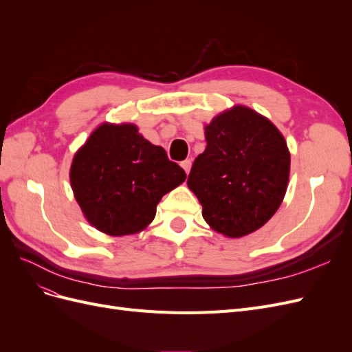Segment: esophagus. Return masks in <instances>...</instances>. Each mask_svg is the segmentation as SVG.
Wrapping results in <instances>:
<instances>
[{"label":"esophagus","instance_id":"obj_1","mask_svg":"<svg viewBox=\"0 0 352 352\" xmlns=\"http://www.w3.org/2000/svg\"><path fill=\"white\" fill-rule=\"evenodd\" d=\"M180 166H182V168L185 170L186 173H189V170H190V167H192V162H190V160H184L182 163H180Z\"/></svg>","mask_w":352,"mask_h":352}]
</instances>
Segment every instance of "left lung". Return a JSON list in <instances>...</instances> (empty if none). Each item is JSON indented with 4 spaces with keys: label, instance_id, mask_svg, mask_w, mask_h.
<instances>
[{
    "label": "left lung",
    "instance_id": "left-lung-1",
    "mask_svg": "<svg viewBox=\"0 0 352 352\" xmlns=\"http://www.w3.org/2000/svg\"><path fill=\"white\" fill-rule=\"evenodd\" d=\"M206 151L194 162L188 188L207 225L242 238L267 223L285 198L291 153L267 117L236 104L204 126Z\"/></svg>",
    "mask_w": 352,
    "mask_h": 352
}]
</instances>
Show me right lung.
<instances>
[{"mask_svg": "<svg viewBox=\"0 0 352 352\" xmlns=\"http://www.w3.org/2000/svg\"><path fill=\"white\" fill-rule=\"evenodd\" d=\"M69 177L89 225L126 236L151 225L158 202L185 182L186 173L136 124L104 122L74 153Z\"/></svg>", "mask_w": 352, "mask_h": 352, "instance_id": "add662e5", "label": "right lung"}]
</instances>
